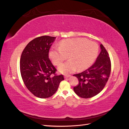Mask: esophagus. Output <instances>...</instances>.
<instances>
[{"label": "esophagus", "mask_w": 129, "mask_h": 129, "mask_svg": "<svg viewBox=\"0 0 129 129\" xmlns=\"http://www.w3.org/2000/svg\"><path fill=\"white\" fill-rule=\"evenodd\" d=\"M71 75H65L64 76V78H66V79H67V78L71 77Z\"/></svg>", "instance_id": "34e87169"}]
</instances>
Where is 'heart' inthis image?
I'll list each match as a JSON object with an SVG mask.
<instances>
[{
	"instance_id": "heart-1",
	"label": "heart",
	"mask_w": 129,
	"mask_h": 129,
	"mask_svg": "<svg viewBox=\"0 0 129 129\" xmlns=\"http://www.w3.org/2000/svg\"><path fill=\"white\" fill-rule=\"evenodd\" d=\"M99 46L96 42L84 38H73L62 40L59 47H53L49 56L53 63L58 66L68 58L69 60L58 67L60 72L72 73L77 69L80 71L88 68L98 55Z\"/></svg>"
}]
</instances>
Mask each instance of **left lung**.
<instances>
[{
    "mask_svg": "<svg viewBox=\"0 0 129 129\" xmlns=\"http://www.w3.org/2000/svg\"><path fill=\"white\" fill-rule=\"evenodd\" d=\"M101 52L90 67L81 73L75 74L79 83L74 87L76 94L84 99L91 98L102 90L111 72V62L109 54L102 44Z\"/></svg>",
    "mask_w": 129,
    "mask_h": 129,
    "instance_id": "1",
    "label": "left lung"
}]
</instances>
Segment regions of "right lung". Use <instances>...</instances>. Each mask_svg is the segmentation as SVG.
<instances>
[{"mask_svg": "<svg viewBox=\"0 0 129 129\" xmlns=\"http://www.w3.org/2000/svg\"><path fill=\"white\" fill-rule=\"evenodd\" d=\"M55 39L47 36L35 38L21 54L20 70L22 80L29 91L39 98L51 97L64 80L63 75L55 74L56 69L48 57Z\"/></svg>", "mask_w": 129, "mask_h": 129, "instance_id": "right-lung-1", "label": "right lung"}]
</instances>
